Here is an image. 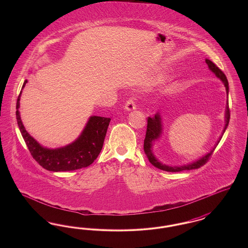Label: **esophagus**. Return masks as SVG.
Wrapping results in <instances>:
<instances>
[{
	"instance_id": "obj_1",
	"label": "esophagus",
	"mask_w": 248,
	"mask_h": 248,
	"mask_svg": "<svg viewBox=\"0 0 248 248\" xmlns=\"http://www.w3.org/2000/svg\"><path fill=\"white\" fill-rule=\"evenodd\" d=\"M137 108V98L136 96H131L128 98V100L125 102L124 108L126 110H133Z\"/></svg>"
}]
</instances>
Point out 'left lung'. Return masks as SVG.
Instances as JSON below:
<instances>
[{"label":"left lung","instance_id":"obj_1","mask_svg":"<svg viewBox=\"0 0 248 248\" xmlns=\"http://www.w3.org/2000/svg\"><path fill=\"white\" fill-rule=\"evenodd\" d=\"M206 64L208 65L209 69L217 75V77H218L225 84L226 87V91L227 93H229V83L227 80V77L224 74V72L221 71L217 66H216L215 63H213L211 60L206 59L205 60ZM230 117H231V112H230V108H229V102L227 103V109H226V124H225V128L223 130V133L227 128L229 122H230ZM162 133V124H161V118L159 116V114H155L154 117H149L148 118V124H147V131H146V136H145V140H144V152L147 155L150 163L152 165H154L155 167L167 171V172H180V171H184V170H191V169H197L200 168L201 166L205 165L208 160L210 159L211 155H212L214 150L211 151L207 155H205L204 157H202L200 160H198L195 163H192L190 165H183V166H168V165H163L161 164L152 153V146H153V141L154 140L158 139L159 136Z\"/></svg>","mask_w":248,"mask_h":248}]
</instances>
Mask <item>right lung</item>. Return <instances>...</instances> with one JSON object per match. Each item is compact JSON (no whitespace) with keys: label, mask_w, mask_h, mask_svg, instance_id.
I'll return each instance as SVG.
<instances>
[{"label":"right lung","mask_w":248,"mask_h":248,"mask_svg":"<svg viewBox=\"0 0 248 248\" xmlns=\"http://www.w3.org/2000/svg\"><path fill=\"white\" fill-rule=\"evenodd\" d=\"M27 82H24L22 88ZM20 94L21 92L16 100L17 124L30 153L39 165L49 171L61 172L81 169L93 164L102 150L110 119L92 116L76 141L64 148L48 150L43 148L25 129L18 111Z\"/></svg>","instance_id":"obj_1"}]
</instances>
